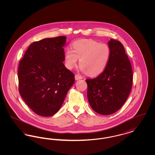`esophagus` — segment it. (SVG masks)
<instances>
[{"instance_id": "esophagus-1", "label": "esophagus", "mask_w": 155, "mask_h": 155, "mask_svg": "<svg viewBox=\"0 0 155 155\" xmlns=\"http://www.w3.org/2000/svg\"><path fill=\"white\" fill-rule=\"evenodd\" d=\"M82 77H81V75H80L79 74H75V79L76 80H80V79H82Z\"/></svg>"}]
</instances>
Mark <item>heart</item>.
<instances>
[{"label":"heart","mask_w":155,"mask_h":155,"mask_svg":"<svg viewBox=\"0 0 155 155\" xmlns=\"http://www.w3.org/2000/svg\"><path fill=\"white\" fill-rule=\"evenodd\" d=\"M72 48V51L68 49L64 53L65 66L68 69H72L80 59L81 71L91 76L102 73L110 57L109 46L93 39L76 41Z\"/></svg>","instance_id":"b5f03b06"}]
</instances>
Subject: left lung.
Wrapping results in <instances>:
<instances>
[{
    "instance_id": "1",
    "label": "left lung",
    "mask_w": 155,
    "mask_h": 155,
    "mask_svg": "<svg viewBox=\"0 0 155 155\" xmlns=\"http://www.w3.org/2000/svg\"><path fill=\"white\" fill-rule=\"evenodd\" d=\"M110 57L103 73L87 79V96L92 109L102 115L118 110L125 103L133 87V70L123 44L111 39Z\"/></svg>"
}]
</instances>
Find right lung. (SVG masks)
<instances>
[{
    "label": "right lung",
    "instance_id": "add662e5",
    "mask_svg": "<svg viewBox=\"0 0 155 155\" xmlns=\"http://www.w3.org/2000/svg\"><path fill=\"white\" fill-rule=\"evenodd\" d=\"M66 38L60 36L34 42L19 63L20 94L30 109L41 116L56 113L74 84V74L63 62Z\"/></svg>",
    "mask_w": 155,
    "mask_h": 155
}]
</instances>
